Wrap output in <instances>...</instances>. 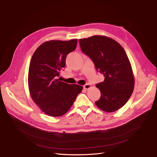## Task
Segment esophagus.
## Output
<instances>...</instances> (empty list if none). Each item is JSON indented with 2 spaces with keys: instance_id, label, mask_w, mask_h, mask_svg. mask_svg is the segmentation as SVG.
<instances>
[{
  "instance_id": "esophagus-1",
  "label": "esophagus",
  "mask_w": 157,
  "mask_h": 157,
  "mask_svg": "<svg viewBox=\"0 0 157 157\" xmlns=\"http://www.w3.org/2000/svg\"><path fill=\"white\" fill-rule=\"evenodd\" d=\"M90 88H91V85L90 84H86L84 86V89H85V90H88Z\"/></svg>"
}]
</instances>
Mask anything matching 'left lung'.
I'll use <instances>...</instances> for the list:
<instances>
[{"mask_svg":"<svg viewBox=\"0 0 157 157\" xmlns=\"http://www.w3.org/2000/svg\"><path fill=\"white\" fill-rule=\"evenodd\" d=\"M79 41L82 52L105 77L96 85L101 92L96 105L107 112L117 110L128 101L134 86L132 69L126 52L117 41L105 36L95 35Z\"/></svg>","mask_w":157,"mask_h":157,"instance_id":"1","label":"left lung"}]
</instances>
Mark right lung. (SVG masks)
Instances as JSON below:
<instances>
[{
	"label": "right lung",
	"mask_w": 157,
	"mask_h": 157,
	"mask_svg": "<svg viewBox=\"0 0 157 157\" xmlns=\"http://www.w3.org/2000/svg\"><path fill=\"white\" fill-rule=\"evenodd\" d=\"M77 39L50 40L40 45L31 59L28 88L31 98L45 113L59 117L72 107L82 86L57 79L66 66L68 54L77 46Z\"/></svg>",
	"instance_id": "obj_1"
}]
</instances>
